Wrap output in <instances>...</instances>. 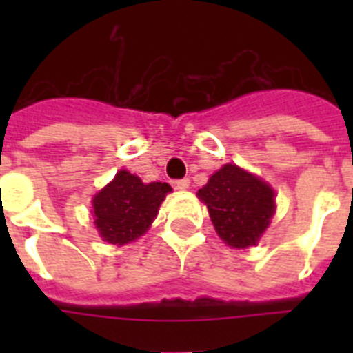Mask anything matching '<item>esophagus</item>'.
Listing matches in <instances>:
<instances>
[{
    "label": "esophagus",
    "mask_w": 353,
    "mask_h": 353,
    "mask_svg": "<svg viewBox=\"0 0 353 353\" xmlns=\"http://www.w3.org/2000/svg\"><path fill=\"white\" fill-rule=\"evenodd\" d=\"M189 179H180V180H173V187L174 189H179V191H185L189 189Z\"/></svg>",
    "instance_id": "1"
}]
</instances>
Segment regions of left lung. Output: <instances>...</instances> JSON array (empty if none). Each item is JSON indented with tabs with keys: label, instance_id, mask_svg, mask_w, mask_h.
Returning a JSON list of instances; mask_svg holds the SVG:
<instances>
[{
	"label": "left lung",
	"instance_id": "1",
	"mask_svg": "<svg viewBox=\"0 0 353 353\" xmlns=\"http://www.w3.org/2000/svg\"><path fill=\"white\" fill-rule=\"evenodd\" d=\"M198 196L208 207L217 235L236 249L256 244L276 210L272 189L233 164L215 171Z\"/></svg>",
	"mask_w": 353,
	"mask_h": 353
}]
</instances>
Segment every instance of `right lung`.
I'll list each match as a JSON object with an SVG mask.
<instances>
[{
	"mask_svg": "<svg viewBox=\"0 0 353 353\" xmlns=\"http://www.w3.org/2000/svg\"><path fill=\"white\" fill-rule=\"evenodd\" d=\"M171 187L166 182L143 183L139 176L120 171L93 198L95 226L109 244H129L148 230Z\"/></svg>",
	"mask_w": 353,
	"mask_h": 353,
	"instance_id": "1",
	"label": "right lung"
}]
</instances>
